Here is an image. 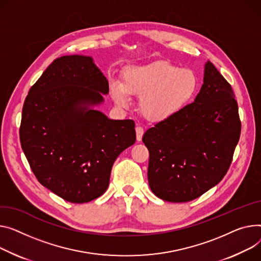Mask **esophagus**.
<instances>
[{
  "label": "esophagus",
  "instance_id": "obj_1",
  "mask_svg": "<svg viewBox=\"0 0 261 261\" xmlns=\"http://www.w3.org/2000/svg\"><path fill=\"white\" fill-rule=\"evenodd\" d=\"M135 132H136V140L138 142H141L142 138H143V135H144V132H145L144 128L140 125H137L136 128H135Z\"/></svg>",
  "mask_w": 261,
  "mask_h": 261
}]
</instances>
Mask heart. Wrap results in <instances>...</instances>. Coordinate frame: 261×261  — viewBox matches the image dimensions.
<instances>
[{
    "label": "heart",
    "instance_id": "b5f03b06",
    "mask_svg": "<svg viewBox=\"0 0 261 261\" xmlns=\"http://www.w3.org/2000/svg\"><path fill=\"white\" fill-rule=\"evenodd\" d=\"M198 77L188 68L166 61L129 67L121 74V83L112 81L110 92L119 106L131 103L138 95L142 112L151 119H166L181 111L198 90Z\"/></svg>",
    "mask_w": 261,
    "mask_h": 261
}]
</instances>
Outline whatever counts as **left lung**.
I'll return each instance as SVG.
<instances>
[{
	"instance_id": "8db88e82",
	"label": "left lung",
	"mask_w": 261,
	"mask_h": 261,
	"mask_svg": "<svg viewBox=\"0 0 261 261\" xmlns=\"http://www.w3.org/2000/svg\"><path fill=\"white\" fill-rule=\"evenodd\" d=\"M241 121L231 85L207 62L195 100L147 130L148 180L152 192L172 202L193 200L227 174Z\"/></svg>"
}]
</instances>
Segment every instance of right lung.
<instances>
[{
  "mask_svg": "<svg viewBox=\"0 0 261 261\" xmlns=\"http://www.w3.org/2000/svg\"><path fill=\"white\" fill-rule=\"evenodd\" d=\"M107 79L90 57L54 61L26 96L20 141L41 185L73 203L105 193L117 156L135 143L132 119L112 120L81 107L102 101Z\"/></svg>",
  "mask_w": 261,
  "mask_h": 261,
  "instance_id": "add662e5",
  "label": "right lung"
}]
</instances>
